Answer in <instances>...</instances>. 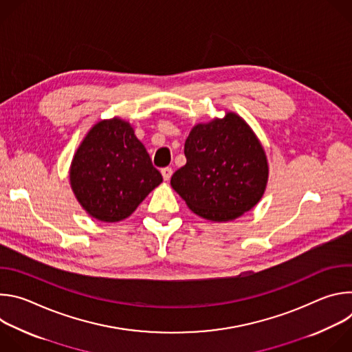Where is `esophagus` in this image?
<instances>
[{
	"instance_id": "34e87169",
	"label": "esophagus",
	"mask_w": 352,
	"mask_h": 352,
	"mask_svg": "<svg viewBox=\"0 0 352 352\" xmlns=\"http://www.w3.org/2000/svg\"><path fill=\"white\" fill-rule=\"evenodd\" d=\"M162 175L164 178V181H170L171 175H173V170L170 167H166V168H162Z\"/></svg>"
}]
</instances>
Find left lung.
I'll return each mask as SVG.
<instances>
[{
  "label": "left lung",
  "instance_id": "obj_1",
  "mask_svg": "<svg viewBox=\"0 0 352 352\" xmlns=\"http://www.w3.org/2000/svg\"><path fill=\"white\" fill-rule=\"evenodd\" d=\"M186 164L171 186L197 216L230 221L252 209L265 193L269 166L250 126L235 113L197 124L185 140Z\"/></svg>",
  "mask_w": 352,
  "mask_h": 352
}]
</instances>
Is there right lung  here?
<instances>
[{
	"label": "right lung",
	"instance_id": "1",
	"mask_svg": "<svg viewBox=\"0 0 352 352\" xmlns=\"http://www.w3.org/2000/svg\"><path fill=\"white\" fill-rule=\"evenodd\" d=\"M69 179L80 206L94 219L116 223L129 217L163 182L129 122H97L74 156Z\"/></svg>",
	"mask_w": 352,
	"mask_h": 352
}]
</instances>
